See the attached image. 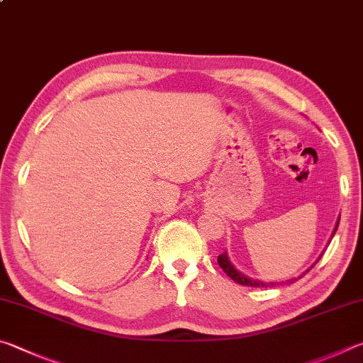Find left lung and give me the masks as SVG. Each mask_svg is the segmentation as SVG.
Instances as JSON below:
<instances>
[{
	"label": "left lung",
	"mask_w": 363,
	"mask_h": 363,
	"mask_svg": "<svg viewBox=\"0 0 363 363\" xmlns=\"http://www.w3.org/2000/svg\"><path fill=\"white\" fill-rule=\"evenodd\" d=\"M338 225H340V220L336 221V226H335V231H333V234H332V238L335 236V233H336V230H338ZM322 257V255H320ZM319 257V258H320ZM218 264H220V268L223 269L228 276H230L234 282H238V284H240V285H247V287H274V284L272 282H269V284H266V282H262V281H253V279H250V277H247V276H244V274H240V272L234 268V266L231 264V262H230V258H228V255H226V252H223L221 253V255L218 257ZM314 266V264H313ZM313 266H311V268H313ZM309 268V269H311ZM308 269V271H309ZM306 271V272H308ZM306 272H304V274H306ZM298 279H301V276L298 277ZM296 281V279H290L289 281V284H294Z\"/></svg>",
	"instance_id": "8db88e82"
}]
</instances>
